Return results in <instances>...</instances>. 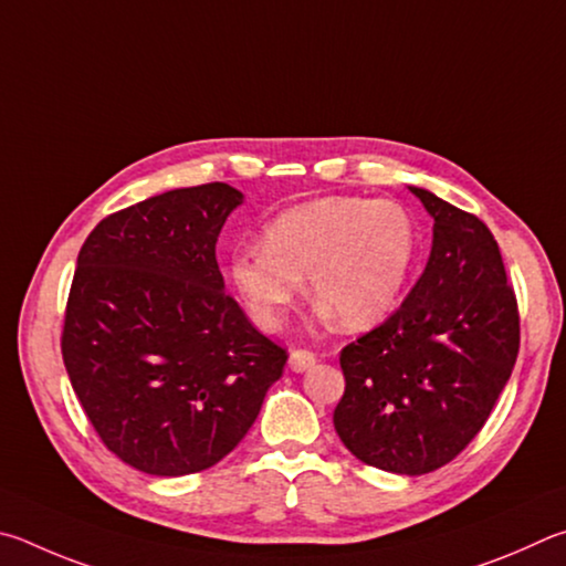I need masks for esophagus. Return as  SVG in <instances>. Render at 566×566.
I'll use <instances>...</instances> for the list:
<instances>
[{"mask_svg": "<svg viewBox=\"0 0 566 566\" xmlns=\"http://www.w3.org/2000/svg\"><path fill=\"white\" fill-rule=\"evenodd\" d=\"M313 365H315V355L311 350H293L289 355V368L293 373H305V370H311Z\"/></svg>", "mask_w": 566, "mask_h": 566, "instance_id": "34e87169", "label": "esophagus"}]
</instances>
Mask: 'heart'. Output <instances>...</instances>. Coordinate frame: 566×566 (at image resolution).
Returning <instances> with one entry per match:
<instances>
[{
  "label": "heart",
  "mask_w": 566,
  "mask_h": 566,
  "mask_svg": "<svg viewBox=\"0 0 566 566\" xmlns=\"http://www.w3.org/2000/svg\"><path fill=\"white\" fill-rule=\"evenodd\" d=\"M418 233L395 201L328 196L285 208L263 245L228 258V281L258 328L277 331L311 281L323 318L365 331L388 318L410 281Z\"/></svg>",
  "instance_id": "1"
}]
</instances>
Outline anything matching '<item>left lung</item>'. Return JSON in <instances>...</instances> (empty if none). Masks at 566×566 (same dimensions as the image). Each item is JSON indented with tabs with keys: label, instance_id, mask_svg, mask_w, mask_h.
Returning a JSON list of instances; mask_svg holds the SVG:
<instances>
[{
	"label": "left lung",
	"instance_id": "8db88e82",
	"mask_svg": "<svg viewBox=\"0 0 566 566\" xmlns=\"http://www.w3.org/2000/svg\"><path fill=\"white\" fill-rule=\"evenodd\" d=\"M408 188L432 218L428 265L388 321L343 348L333 424L360 462L412 478L458 458L488 422L517 360L520 313L490 228Z\"/></svg>",
	"mask_w": 566,
	"mask_h": 566
}]
</instances>
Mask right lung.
I'll use <instances>...</instances> for the list:
<instances>
[{
  "mask_svg": "<svg viewBox=\"0 0 566 566\" xmlns=\"http://www.w3.org/2000/svg\"><path fill=\"white\" fill-rule=\"evenodd\" d=\"M241 203L228 184L176 188L104 218L78 251L64 365L98 438L138 472L213 468L289 360L218 271V233Z\"/></svg>",
  "mask_w": 566,
  "mask_h": 566,
  "instance_id": "obj_1",
  "label": "right lung"
}]
</instances>
